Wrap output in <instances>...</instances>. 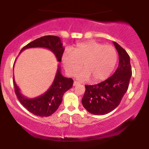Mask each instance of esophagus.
Masks as SVG:
<instances>
[{
	"label": "esophagus",
	"instance_id": "1",
	"mask_svg": "<svg viewBox=\"0 0 149 149\" xmlns=\"http://www.w3.org/2000/svg\"><path fill=\"white\" fill-rule=\"evenodd\" d=\"M79 82H78V81H76V80H75L74 82H73V85H74V86H76V85H79Z\"/></svg>",
	"mask_w": 149,
	"mask_h": 149
}]
</instances>
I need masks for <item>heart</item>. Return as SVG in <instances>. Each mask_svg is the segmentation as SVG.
<instances>
[{"label":"heart","mask_w":149,"mask_h":149,"mask_svg":"<svg viewBox=\"0 0 149 149\" xmlns=\"http://www.w3.org/2000/svg\"><path fill=\"white\" fill-rule=\"evenodd\" d=\"M66 72L73 76L81 69L84 70L77 74V78L86 80L91 78L94 82L107 78L115 69L118 61V53L111 45L95 41L78 44L66 51L61 57Z\"/></svg>","instance_id":"b5f03b06"}]
</instances>
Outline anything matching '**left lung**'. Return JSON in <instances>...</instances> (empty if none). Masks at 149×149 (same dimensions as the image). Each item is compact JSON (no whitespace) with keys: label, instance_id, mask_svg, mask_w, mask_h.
I'll use <instances>...</instances> for the list:
<instances>
[{"label":"left lung","instance_id":"8db88e82","mask_svg":"<svg viewBox=\"0 0 149 149\" xmlns=\"http://www.w3.org/2000/svg\"><path fill=\"white\" fill-rule=\"evenodd\" d=\"M118 52L119 64L115 73L102 83L85 85L82 104L90 113L104 115L112 111L120 103L127 92L132 76L130 56L117 42H113Z\"/></svg>","mask_w":149,"mask_h":149}]
</instances>
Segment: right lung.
I'll use <instances>...</instances> for the list:
<instances>
[{"label":"right lung","mask_w":149,"mask_h":149,"mask_svg":"<svg viewBox=\"0 0 149 149\" xmlns=\"http://www.w3.org/2000/svg\"><path fill=\"white\" fill-rule=\"evenodd\" d=\"M31 47H45L54 53L59 62L61 61V57L64 48L61 43L60 38L54 36H45L36 39L29 42L21 49L20 52L25 49ZM15 92L19 101L29 111L34 115L40 117H47L54 113L59 108L64 94L72 88L73 80L71 78L64 77L61 73L59 65L52 85L43 95L36 98L29 99L20 92L19 89L13 78Z\"/></svg>","instance_id":"add662e5"}]
</instances>
